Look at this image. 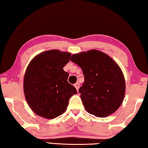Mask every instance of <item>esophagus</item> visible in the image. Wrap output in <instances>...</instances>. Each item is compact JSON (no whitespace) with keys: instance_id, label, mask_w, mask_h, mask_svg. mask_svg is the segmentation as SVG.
I'll return each mask as SVG.
<instances>
[{"instance_id":"1","label":"esophagus","mask_w":148,"mask_h":148,"mask_svg":"<svg viewBox=\"0 0 148 148\" xmlns=\"http://www.w3.org/2000/svg\"><path fill=\"white\" fill-rule=\"evenodd\" d=\"M74 86L75 87V88H76L77 90L78 91V89H79V87H80V84L78 83V82H77V83H76V84H75Z\"/></svg>"}]
</instances>
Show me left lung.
I'll return each instance as SVG.
<instances>
[{"label":"left lung","mask_w":148,"mask_h":148,"mask_svg":"<svg viewBox=\"0 0 148 148\" xmlns=\"http://www.w3.org/2000/svg\"><path fill=\"white\" fill-rule=\"evenodd\" d=\"M70 60L82 70L84 82L78 92L87 112L98 117L116 112L125 94L124 75L117 63L96 50L73 54Z\"/></svg>","instance_id":"8db88e82"}]
</instances>
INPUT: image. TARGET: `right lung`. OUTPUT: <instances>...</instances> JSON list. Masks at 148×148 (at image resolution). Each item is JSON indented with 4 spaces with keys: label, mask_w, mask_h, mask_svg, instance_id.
Returning <instances> with one entry per match:
<instances>
[{
    "label": "right lung",
    "mask_w": 148,
    "mask_h": 148,
    "mask_svg": "<svg viewBox=\"0 0 148 148\" xmlns=\"http://www.w3.org/2000/svg\"><path fill=\"white\" fill-rule=\"evenodd\" d=\"M71 53L51 50L36 56L29 63L23 80V91L29 107L37 115L53 119L65 112L69 99L77 94L68 83L63 68Z\"/></svg>",
    "instance_id": "obj_1"
}]
</instances>
